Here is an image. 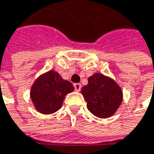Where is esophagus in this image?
Here are the masks:
<instances>
[{"label": "esophagus", "instance_id": "esophagus-1", "mask_svg": "<svg viewBox=\"0 0 154 154\" xmlns=\"http://www.w3.org/2000/svg\"><path fill=\"white\" fill-rule=\"evenodd\" d=\"M81 88H82V86H81V84H79V83H75V84H74V88H75V90L76 92H79V91L81 90Z\"/></svg>", "mask_w": 154, "mask_h": 154}]
</instances>
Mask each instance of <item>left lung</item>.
Here are the masks:
<instances>
[{
  "instance_id": "1",
  "label": "left lung",
  "mask_w": 154,
  "mask_h": 154,
  "mask_svg": "<svg viewBox=\"0 0 154 154\" xmlns=\"http://www.w3.org/2000/svg\"><path fill=\"white\" fill-rule=\"evenodd\" d=\"M81 93L87 101L88 109L99 118L112 116L123 100V93L118 85L102 74H94Z\"/></svg>"
}]
</instances>
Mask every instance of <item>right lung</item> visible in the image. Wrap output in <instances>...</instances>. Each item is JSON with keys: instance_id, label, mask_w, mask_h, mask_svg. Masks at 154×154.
<instances>
[{"instance_id": "add662e5", "label": "right lung", "mask_w": 154, "mask_h": 154, "mask_svg": "<svg viewBox=\"0 0 154 154\" xmlns=\"http://www.w3.org/2000/svg\"><path fill=\"white\" fill-rule=\"evenodd\" d=\"M73 90L74 87L69 81L64 80L57 72L51 70L35 81L30 90V97L38 112L49 115L61 107L65 96Z\"/></svg>"}]
</instances>
